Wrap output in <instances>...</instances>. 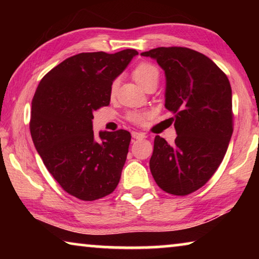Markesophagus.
Returning <instances> with one entry per match:
<instances>
[{
    "instance_id": "esophagus-1",
    "label": "esophagus",
    "mask_w": 259,
    "mask_h": 259,
    "mask_svg": "<svg viewBox=\"0 0 259 259\" xmlns=\"http://www.w3.org/2000/svg\"><path fill=\"white\" fill-rule=\"evenodd\" d=\"M131 136H133V138H135V139H143L146 137L145 134L139 133V131H133V133H131Z\"/></svg>"
}]
</instances>
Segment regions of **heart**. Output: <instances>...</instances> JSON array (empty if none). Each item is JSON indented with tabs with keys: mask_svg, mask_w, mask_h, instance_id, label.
<instances>
[{
	"mask_svg": "<svg viewBox=\"0 0 259 259\" xmlns=\"http://www.w3.org/2000/svg\"><path fill=\"white\" fill-rule=\"evenodd\" d=\"M133 74L136 82L142 87L145 84L146 82L152 80V78H159V71H157V68L148 63L139 64L138 66H136V68L134 69ZM115 90H116V82H114L111 87V94L112 95L115 94ZM128 119L130 121L136 122V123H139V122H142L144 119H145V113L139 112V111L130 112L128 114Z\"/></svg>",
	"mask_w": 259,
	"mask_h": 259,
	"instance_id": "heart-1",
	"label": "heart"
}]
</instances>
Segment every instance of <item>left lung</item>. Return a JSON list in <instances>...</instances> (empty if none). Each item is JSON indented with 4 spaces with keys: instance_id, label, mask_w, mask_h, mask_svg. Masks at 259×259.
<instances>
[{
    "instance_id": "obj_1",
    "label": "left lung",
    "mask_w": 259,
    "mask_h": 259,
    "mask_svg": "<svg viewBox=\"0 0 259 259\" xmlns=\"http://www.w3.org/2000/svg\"><path fill=\"white\" fill-rule=\"evenodd\" d=\"M142 56L164 71V106L174 114L172 145L156 136L150 160L157 185L187 195L207 183L224 159L233 134L232 89L227 76L207 56L187 48H156Z\"/></svg>"
}]
</instances>
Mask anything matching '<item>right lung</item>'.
<instances>
[{
  "label": "right lung",
  "instance_id": "1",
  "mask_svg": "<svg viewBox=\"0 0 259 259\" xmlns=\"http://www.w3.org/2000/svg\"><path fill=\"white\" fill-rule=\"evenodd\" d=\"M138 52H82L42 78L32 100L30 135L52 177L75 198L94 201L115 190L131 140L126 130H93L94 112L107 106L111 87Z\"/></svg>",
  "mask_w": 259,
  "mask_h": 259
}]
</instances>
